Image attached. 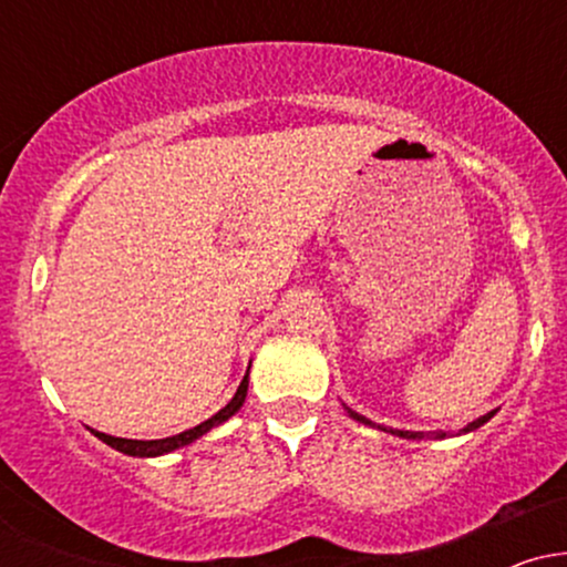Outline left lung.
<instances>
[{"label": "left lung", "mask_w": 567, "mask_h": 567, "mask_svg": "<svg viewBox=\"0 0 567 567\" xmlns=\"http://www.w3.org/2000/svg\"><path fill=\"white\" fill-rule=\"evenodd\" d=\"M343 410H347V413H349V419L360 421V424H365V426L381 429V432H389V434H394V437H402V440H445V437H447L445 432H432V434H424V432H405V429H386V426H379V424H373V421L365 419V415L354 413V410L347 408V405H343ZM493 415H496V410H491V413L480 415L477 421H472V424H466L464 429H461L458 434H470V432H474V429H480V426H483V424H487V421H491Z\"/></svg>", "instance_id": "8db88e82"}]
</instances>
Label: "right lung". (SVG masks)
<instances>
[{
	"label": "right lung",
	"mask_w": 567,
	"mask_h": 567,
	"mask_svg": "<svg viewBox=\"0 0 567 567\" xmlns=\"http://www.w3.org/2000/svg\"><path fill=\"white\" fill-rule=\"evenodd\" d=\"M247 381H250V368H247L245 379L237 386V392H234L231 400L226 402V405L220 408L216 415H210V419L202 421V424H197L194 429H186V432L173 434V437H165V440H125V437H112V434L95 432V429H93V434L97 440L106 442V445H112L114 451H120L125 455H135V458H157V455L173 453V451H178V447L192 445V442L199 440L202 434H207L210 429H216V426L224 424V421H229L234 413H239V408H243V402L247 396Z\"/></svg>",
	"instance_id": "1"
}]
</instances>
